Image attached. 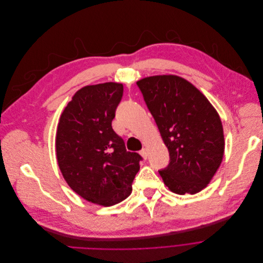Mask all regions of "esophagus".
I'll return each instance as SVG.
<instances>
[{"label": "esophagus", "instance_id": "esophagus-1", "mask_svg": "<svg viewBox=\"0 0 263 263\" xmlns=\"http://www.w3.org/2000/svg\"><path fill=\"white\" fill-rule=\"evenodd\" d=\"M140 154L142 155V157L144 160H147V156H148V154H147V150H146V148H143L141 151H140Z\"/></svg>", "mask_w": 263, "mask_h": 263}]
</instances>
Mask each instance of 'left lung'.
Segmentation results:
<instances>
[{
  "label": "left lung",
  "mask_w": 263,
  "mask_h": 263,
  "mask_svg": "<svg viewBox=\"0 0 263 263\" xmlns=\"http://www.w3.org/2000/svg\"><path fill=\"white\" fill-rule=\"evenodd\" d=\"M137 85L169 150L170 163L159 171L164 183L178 195L202 191L224 155V132L218 112L180 77H148Z\"/></svg>",
  "instance_id": "obj_1"
}]
</instances>
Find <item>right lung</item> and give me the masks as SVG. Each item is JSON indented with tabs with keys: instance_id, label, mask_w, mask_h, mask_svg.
<instances>
[{
	"instance_id": "add662e5",
	"label": "right lung",
	"mask_w": 263,
	"mask_h": 263,
	"mask_svg": "<svg viewBox=\"0 0 263 263\" xmlns=\"http://www.w3.org/2000/svg\"><path fill=\"white\" fill-rule=\"evenodd\" d=\"M123 85L103 83L76 92L56 136L57 161L68 185L85 200L112 206L132 193L142 157L112 128Z\"/></svg>"
}]
</instances>
